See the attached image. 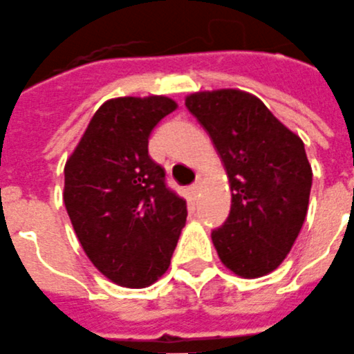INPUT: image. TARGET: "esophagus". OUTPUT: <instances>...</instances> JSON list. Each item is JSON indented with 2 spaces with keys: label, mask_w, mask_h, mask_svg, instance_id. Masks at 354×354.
Instances as JSON below:
<instances>
[{
  "label": "esophagus",
  "mask_w": 354,
  "mask_h": 354,
  "mask_svg": "<svg viewBox=\"0 0 354 354\" xmlns=\"http://www.w3.org/2000/svg\"><path fill=\"white\" fill-rule=\"evenodd\" d=\"M198 192H201V183H198V181H195L194 185H192L190 187V194L194 195L195 198H197V195H198Z\"/></svg>",
  "instance_id": "obj_1"
}]
</instances>
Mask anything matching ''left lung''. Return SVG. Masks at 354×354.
<instances>
[{"label":"left lung","instance_id":"1","mask_svg":"<svg viewBox=\"0 0 354 354\" xmlns=\"http://www.w3.org/2000/svg\"><path fill=\"white\" fill-rule=\"evenodd\" d=\"M185 105L228 174L232 209L211 233L219 259L243 279L268 275L290 252L306 218L313 171L303 140L247 91H197Z\"/></svg>","mask_w":354,"mask_h":354}]
</instances>
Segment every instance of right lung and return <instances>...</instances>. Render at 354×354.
<instances>
[{
	"instance_id": "right-lung-1",
	"label": "right lung",
	"mask_w": 354,
	"mask_h": 354,
	"mask_svg": "<svg viewBox=\"0 0 354 354\" xmlns=\"http://www.w3.org/2000/svg\"><path fill=\"white\" fill-rule=\"evenodd\" d=\"M176 107L162 95L107 100L65 162L64 204L77 240L121 287L157 282L187 221V202L149 156L150 133Z\"/></svg>"
}]
</instances>
